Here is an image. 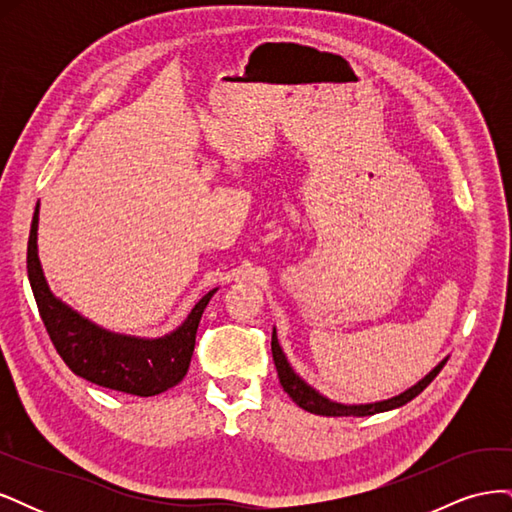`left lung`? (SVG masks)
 Wrapping results in <instances>:
<instances>
[{"label":"left lung","instance_id":"left-lung-1","mask_svg":"<svg viewBox=\"0 0 512 512\" xmlns=\"http://www.w3.org/2000/svg\"><path fill=\"white\" fill-rule=\"evenodd\" d=\"M271 352H273V361H275V369H277V378H280L284 391L292 397V401L299 408L312 412V414H320V416H369V414H378V412H386V410H393V408H399V406H406L408 401H412L416 395H421L427 389L431 380L436 378L440 374V369L446 365V359H444L438 367H433L421 382L414 384L412 389H408L406 393H401L397 397L378 401V404L344 406V404H337V401L322 397L316 389H312V386L305 384L297 374H294L292 367L286 361V356H284L280 344H277L275 331H273V337H271Z\"/></svg>","mask_w":512,"mask_h":512}]
</instances>
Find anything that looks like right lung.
I'll use <instances>...</instances> for the list:
<instances>
[{
    "mask_svg": "<svg viewBox=\"0 0 512 512\" xmlns=\"http://www.w3.org/2000/svg\"><path fill=\"white\" fill-rule=\"evenodd\" d=\"M38 207L27 241V275L38 303L40 318L64 363L89 382L104 389L138 397L160 395L179 384L190 369L196 329L209 299V290L177 331L158 339H141L104 331L72 307L53 297L38 260Z\"/></svg>",
    "mask_w": 512,
    "mask_h": 512,
    "instance_id": "add662e5",
    "label": "right lung"
}]
</instances>
